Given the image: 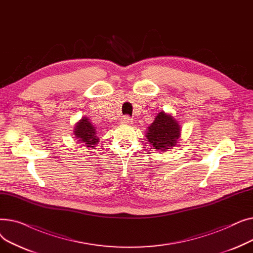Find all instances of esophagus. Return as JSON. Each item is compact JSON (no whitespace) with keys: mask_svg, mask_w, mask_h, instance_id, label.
<instances>
[{"mask_svg":"<svg viewBox=\"0 0 253 253\" xmlns=\"http://www.w3.org/2000/svg\"><path fill=\"white\" fill-rule=\"evenodd\" d=\"M131 122H132L131 119H130V117H128V116H124V117L121 119V124L127 125V124H130Z\"/></svg>","mask_w":253,"mask_h":253,"instance_id":"obj_1","label":"esophagus"}]
</instances>
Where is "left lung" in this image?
Wrapping results in <instances>:
<instances>
[{
  "label": "left lung",
  "instance_id": "obj_1",
  "mask_svg": "<svg viewBox=\"0 0 253 253\" xmlns=\"http://www.w3.org/2000/svg\"><path fill=\"white\" fill-rule=\"evenodd\" d=\"M180 133L181 126L177 120L170 114L160 112L145 131V138L155 151L167 152L175 148Z\"/></svg>",
  "mask_w": 253,
  "mask_h": 253
}]
</instances>
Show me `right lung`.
<instances>
[{
    "instance_id": "add662e5",
    "label": "right lung",
    "mask_w": 253,
    "mask_h": 253,
    "mask_svg": "<svg viewBox=\"0 0 253 253\" xmlns=\"http://www.w3.org/2000/svg\"><path fill=\"white\" fill-rule=\"evenodd\" d=\"M73 134L74 138L79 140L80 143L84 145V148L95 147L99 142V138L96 136V128L93 126L87 117H83L76 123Z\"/></svg>"
}]
</instances>
